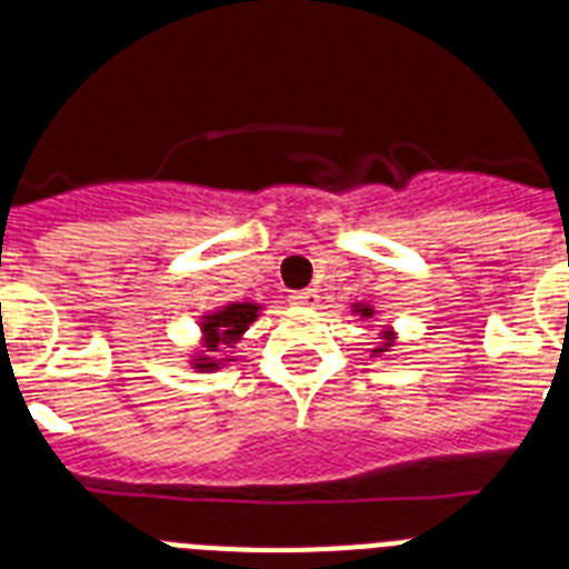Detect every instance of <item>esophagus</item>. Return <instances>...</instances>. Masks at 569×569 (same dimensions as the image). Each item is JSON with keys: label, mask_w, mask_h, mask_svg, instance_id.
<instances>
[{"label": "esophagus", "mask_w": 569, "mask_h": 569, "mask_svg": "<svg viewBox=\"0 0 569 569\" xmlns=\"http://www.w3.org/2000/svg\"><path fill=\"white\" fill-rule=\"evenodd\" d=\"M292 303L295 307H315L318 303V292L315 289H300V292H292Z\"/></svg>", "instance_id": "esophagus-1"}]
</instances>
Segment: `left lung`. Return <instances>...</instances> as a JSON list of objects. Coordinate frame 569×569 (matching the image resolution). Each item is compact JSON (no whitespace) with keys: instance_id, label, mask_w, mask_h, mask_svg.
I'll list each match as a JSON object with an SVG mask.
<instances>
[{"instance_id":"1","label":"left lung","mask_w":569,"mask_h":569,"mask_svg":"<svg viewBox=\"0 0 569 569\" xmlns=\"http://www.w3.org/2000/svg\"><path fill=\"white\" fill-rule=\"evenodd\" d=\"M356 312H361V315H365V318H370V315H373V309H370V307H356ZM388 347H393V336H390V332H388V336H385V343H381V347H376L373 352H385V350H388Z\"/></svg>"}]
</instances>
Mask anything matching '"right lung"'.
<instances>
[{
    "mask_svg": "<svg viewBox=\"0 0 569 569\" xmlns=\"http://www.w3.org/2000/svg\"><path fill=\"white\" fill-rule=\"evenodd\" d=\"M260 307L257 303H228L226 309H217L213 315H204L202 332H204V347L211 352H219L222 343H237V338L248 329V323H254ZM196 370H217L219 361L211 356L193 358Z\"/></svg>",
    "mask_w": 569,
    "mask_h": 569,
    "instance_id": "1",
    "label": "right lung"
}]
</instances>
